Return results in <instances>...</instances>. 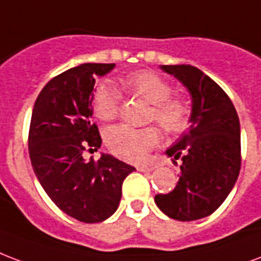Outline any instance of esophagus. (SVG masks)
I'll return each instance as SVG.
<instances>
[{
  "instance_id": "34e87169",
  "label": "esophagus",
  "mask_w": 261,
  "mask_h": 261,
  "mask_svg": "<svg viewBox=\"0 0 261 261\" xmlns=\"http://www.w3.org/2000/svg\"><path fill=\"white\" fill-rule=\"evenodd\" d=\"M139 171H142V172H150V171L154 170V166H150V164H145V166H138L137 167Z\"/></svg>"
}]
</instances>
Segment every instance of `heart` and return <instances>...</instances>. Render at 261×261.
<instances>
[{
    "label": "heart",
    "instance_id": "b5f03b06",
    "mask_svg": "<svg viewBox=\"0 0 261 261\" xmlns=\"http://www.w3.org/2000/svg\"><path fill=\"white\" fill-rule=\"evenodd\" d=\"M120 89L130 95H137L150 104L148 122L156 120L168 135H180L192 124V109L180 97L172 94V87L164 77L152 71H138L123 77ZM122 95L116 87L107 82L95 86L91 107L101 122H112L120 112ZM162 141V131L156 124L134 127L113 126L105 133V144L113 154L128 162L145 159L150 149Z\"/></svg>",
    "mask_w": 261,
    "mask_h": 261
}]
</instances>
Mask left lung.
Listing matches in <instances>:
<instances>
[{"instance_id":"left-lung-1","label":"left lung","mask_w":261,"mask_h":261,"mask_svg":"<svg viewBox=\"0 0 261 261\" xmlns=\"http://www.w3.org/2000/svg\"><path fill=\"white\" fill-rule=\"evenodd\" d=\"M192 95V126L167 154L180 159V175L172 192L154 202L172 219L190 222L214 214L236 185L241 168L240 119L218 83L193 65H162Z\"/></svg>"}]
</instances>
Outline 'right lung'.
Here are the masks:
<instances>
[{
	"mask_svg": "<svg viewBox=\"0 0 261 261\" xmlns=\"http://www.w3.org/2000/svg\"><path fill=\"white\" fill-rule=\"evenodd\" d=\"M115 64L86 63L60 73L45 85L34 104L29 153L43 190L60 210L85 223H98L115 214L123 180L135 170L111 154L97 152L101 135L93 115L95 76Z\"/></svg>",
	"mask_w": 261,
	"mask_h": 261,
	"instance_id": "1",
	"label": "right lung"
}]
</instances>
